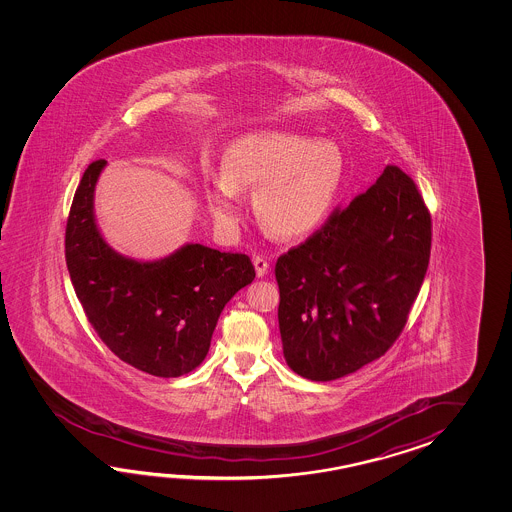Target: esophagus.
Here are the masks:
<instances>
[{
  "label": "esophagus",
  "instance_id": "34e87169",
  "mask_svg": "<svg viewBox=\"0 0 512 512\" xmlns=\"http://www.w3.org/2000/svg\"><path fill=\"white\" fill-rule=\"evenodd\" d=\"M254 269H256V276L258 278H263L267 272H269V261L265 260V258H261V256H256L254 260Z\"/></svg>",
  "mask_w": 512,
  "mask_h": 512
}]
</instances>
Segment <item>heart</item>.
Listing matches in <instances>:
<instances>
[{
    "label": "heart",
    "mask_w": 512,
    "mask_h": 512,
    "mask_svg": "<svg viewBox=\"0 0 512 512\" xmlns=\"http://www.w3.org/2000/svg\"><path fill=\"white\" fill-rule=\"evenodd\" d=\"M346 161L337 144L283 130H252L232 141L223 174L208 183L207 201L219 225L243 218V194L256 192L261 225L282 240H302L320 229L337 205Z\"/></svg>",
    "instance_id": "obj_1"
}]
</instances>
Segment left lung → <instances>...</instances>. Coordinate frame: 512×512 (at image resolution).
I'll use <instances>...</instances> for the list:
<instances>
[{
  "mask_svg": "<svg viewBox=\"0 0 512 512\" xmlns=\"http://www.w3.org/2000/svg\"><path fill=\"white\" fill-rule=\"evenodd\" d=\"M430 214L414 181L386 166L377 183L276 261L289 368L335 381L401 335L430 260Z\"/></svg>",
  "mask_w": 512,
  "mask_h": 512,
  "instance_id": "1",
  "label": "left lung"
}]
</instances>
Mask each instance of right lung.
<instances>
[{"label": "right lung", "mask_w": 512, "mask_h": 512, "mask_svg": "<svg viewBox=\"0 0 512 512\" xmlns=\"http://www.w3.org/2000/svg\"><path fill=\"white\" fill-rule=\"evenodd\" d=\"M108 161L87 166L66 229L67 271L98 337L120 360L155 377H179L205 357L223 307L254 280L245 254L185 243L159 260L115 251L95 216Z\"/></svg>", "instance_id": "right-lung-1"}]
</instances>
